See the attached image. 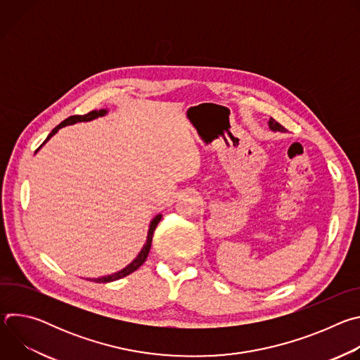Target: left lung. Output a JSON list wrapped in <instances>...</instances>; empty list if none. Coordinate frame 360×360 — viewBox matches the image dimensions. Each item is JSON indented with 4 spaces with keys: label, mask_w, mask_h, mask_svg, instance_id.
<instances>
[{
    "label": "left lung",
    "mask_w": 360,
    "mask_h": 360,
    "mask_svg": "<svg viewBox=\"0 0 360 360\" xmlns=\"http://www.w3.org/2000/svg\"><path fill=\"white\" fill-rule=\"evenodd\" d=\"M269 128L272 129V131H281V132H283V131H286L279 122H276L274 118H271V121H269Z\"/></svg>",
    "instance_id": "left-lung-1"
}]
</instances>
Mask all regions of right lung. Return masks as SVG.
<instances>
[{
    "label": "right lung",
    "instance_id": "1",
    "mask_svg": "<svg viewBox=\"0 0 360 360\" xmlns=\"http://www.w3.org/2000/svg\"><path fill=\"white\" fill-rule=\"evenodd\" d=\"M107 112H108L107 110H99V111H91V112H88V114H85V115H72V117L64 120L60 125H57L53 131H51V134L46 136V139L44 141V143H45L51 136H53L54 134H57L58 129L63 128V127L72 125V124H77V122H88V121H92V120H95V118H98V117H104ZM44 143H42V145H44ZM42 145H41V146H42ZM41 146H39V148H41ZM39 148H38V149H39ZM38 149H37V150H38ZM161 218H162V215L158 214L155 218H153V219L150 221L149 231H148V236H146V242H145L143 248L141 249V252L138 253L136 258H135L128 266H125L122 271H120V272H117V274H112V275H108V276H102V278H94V279H88V281H92V282H96V283H107V282L118 281V279H121V278H124V276H127V275L135 272V271L146 261V258H148V253H149L150 243H152L153 231H155V228H157V225L160 224Z\"/></svg>",
    "mask_w": 360,
    "mask_h": 360
}]
</instances>
